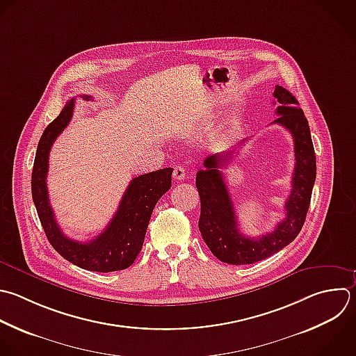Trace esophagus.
<instances>
[{"label":"esophagus","mask_w":356,"mask_h":356,"mask_svg":"<svg viewBox=\"0 0 356 356\" xmlns=\"http://www.w3.org/2000/svg\"><path fill=\"white\" fill-rule=\"evenodd\" d=\"M172 177L177 181H182L185 178V168L182 165H177L174 168V171H172Z\"/></svg>","instance_id":"1"}]
</instances>
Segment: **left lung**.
Here are the masks:
<instances>
[{
	"label": "left lung",
	"mask_w": 356,
	"mask_h": 356,
	"mask_svg": "<svg viewBox=\"0 0 356 356\" xmlns=\"http://www.w3.org/2000/svg\"><path fill=\"white\" fill-rule=\"evenodd\" d=\"M273 96L280 103L275 110L278 118L273 124H280L291 132L295 149L292 189L285 202L286 214L275 229L257 238L245 236L238 229L234 204L220 171L232 160L235 149L207 157L203 163L204 170L196 174L202 238L211 253L228 264H252L285 248L300 232L310 204L316 179V156L307 120L291 92L275 86Z\"/></svg>",
	"instance_id": "obj_1"
}]
</instances>
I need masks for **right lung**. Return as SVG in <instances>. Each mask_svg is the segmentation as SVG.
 I'll list each match as a JSON object with an SVG mask.
<instances>
[{
    "label": "right lung",
    "mask_w": 356,
    "mask_h": 356,
    "mask_svg": "<svg viewBox=\"0 0 356 356\" xmlns=\"http://www.w3.org/2000/svg\"><path fill=\"white\" fill-rule=\"evenodd\" d=\"M92 100V96H81ZM75 108L71 99L60 115L44 129L35 157L32 172V196L51 246L72 264L99 273H110L128 268L143 246L146 229L159 199L171 188L172 168L134 178L127 188L117 213L106 229L89 242H78L65 236L61 231L50 204L47 192L49 154L58 135L68 127Z\"/></svg>",
    "instance_id": "add662e5"
}]
</instances>
